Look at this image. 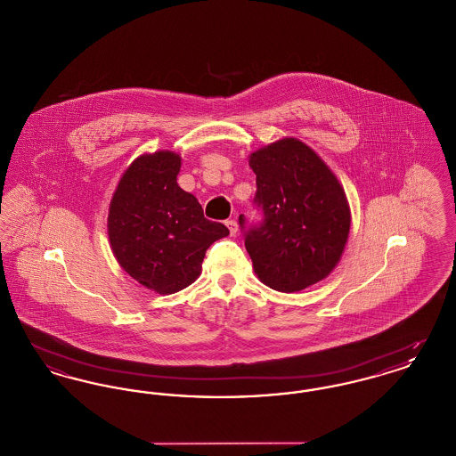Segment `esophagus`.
Listing matches in <instances>:
<instances>
[{"mask_svg": "<svg viewBox=\"0 0 456 456\" xmlns=\"http://www.w3.org/2000/svg\"><path fill=\"white\" fill-rule=\"evenodd\" d=\"M225 225H227V229H229V232H231V236H234L236 232H238V222L234 220V218H231V220H227L225 222Z\"/></svg>", "mask_w": 456, "mask_h": 456, "instance_id": "esophagus-1", "label": "esophagus"}]
</instances>
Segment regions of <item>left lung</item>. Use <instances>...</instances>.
<instances>
[{"mask_svg": "<svg viewBox=\"0 0 456 456\" xmlns=\"http://www.w3.org/2000/svg\"><path fill=\"white\" fill-rule=\"evenodd\" d=\"M261 220L239 216L244 246L261 282L297 292L323 281L344 253L347 198L325 162L303 142L283 138L251 153Z\"/></svg>", "mask_w": 456, "mask_h": 456, "instance_id": "left-lung-1", "label": "left lung"}]
</instances>
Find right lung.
Returning a JSON list of instances; mask_svg holds the SVG:
<instances>
[{"label":"right lung","mask_w":456,"mask_h":456,"mask_svg":"<svg viewBox=\"0 0 456 456\" xmlns=\"http://www.w3.org/2000/svg\"><path fill=\"white\" fill-rule=\"evenodd\" d=\"M177 153L138 157L123 174L109 207L108 232L118 263L159 294L195 282L207 249L229 234L203 217L195 196L179 188Z\"/></svg>","instance_id":"1"}]
</instances>
